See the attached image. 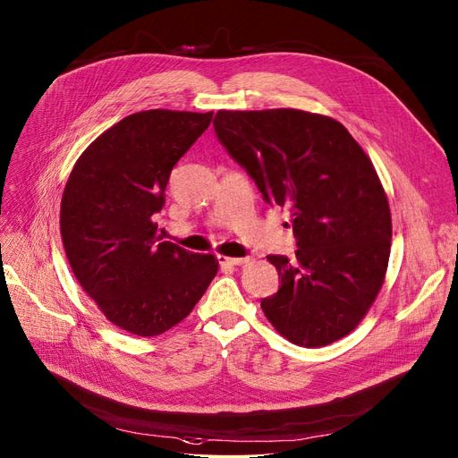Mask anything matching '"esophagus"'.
Returning <instances> with one entry per match:
<instances>
[{
	"instance_id": "esophagus-1",
	"label": "esophagus",
	"mask_w": 458,
	"mask_h": 458,
	"mask_svg": "<svg viewBox=\"0 0 458 458\" xmlns=\"http://www.w3.org/2000/svg\"><path fill=\"white\" fill-rule=\"evenodd\" d=\"M249 260L247 258H230V256H218V264L223 267H235V266H243Z\"/></svg>"
}]
</instances>
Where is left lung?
<instances>
[{"instance_id":"8db88e82","label":"left lung","mask_w":458,"mask_h":458,"mask_svg":"<svg viewBox=\"0 0 458 458\" xmlns=\"http://www.w3.org/2000/svg\"><path fill=\"white\" fill-rule=\"evenodd\" d=\"M213 125L264 200L290 213L297 250L293 260L267 256L281 278L260 303L267 320L297 346L343 339L374 303L391 250V211L370 158L343 123L303 110H218Z\"/></svg>"}]
</instances>
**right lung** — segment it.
Returning a JSON list of instances; mask_svg holds the SVG:
<instances>
[{"instance_id": "obj_1", "label": "right lung", "mask_w": 458, "mask_h": 458, "mask_svg": "<svg viewBox=\"0 0 458 458\" xmlns=\"http://www.w3.org/2000/svg\"><path fill=\"white\" fill-rule=\"evenodd\" d=\"M213 112L146 110L105 131L78 158L59 228L78 283L108 320L132 335H161L191 314L216 275L213 254L161 242L155 213L175 163Z\"/></svg>"}]
</instances>
